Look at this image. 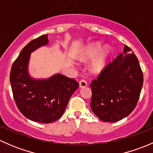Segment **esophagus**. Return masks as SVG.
Here are the masks:
<instances>
[{
	"label": "esophagus",
	"mask_w": 153,
	"mask_h": 153,
	"mask_svg": "<svg viewBox=\"0 0 153 153\" xmlns=\"http://www.w3.org/2000/svg\"><path fill=\"white\" fill-rule=\"evenodd\" d=\"M86 86H87V83H86L85 80H81V81H79V86L81 88L86 87Z\"/></svg>",
	"instance_id": "34e87169"
}]
</instances>
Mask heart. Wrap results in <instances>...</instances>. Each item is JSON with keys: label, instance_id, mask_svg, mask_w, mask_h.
<instances>
[{"label": "heart", "instance_id": "b5f03b06", "mask_svg": "<svg viewBox=\"0 0 153 153\" xmlns=\"http://www.w3.org/2000/svg\"><path fill=\"white\" fill-rule=\"evenodd\" d=\"M111 49L104 47L101 49L100 43H94L88 45L83 49L81 58L89 60L94 58L91 64V69L94 72H100L104 70L108 64V59L110 55Z\"/></svg>", "mask_w": 153, "mask_h": 153}]
</instances>
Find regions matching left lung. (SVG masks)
I'll list each match as a JSON object with an SVG mask.
<instances>
[{"label":"left lung","mask_w":153,"mask_h":153,"mask_svg":"<svg viewBox=\"0 0 153 153\" xmlns=\"http://www.w3.org/2000/svg\"><path fill=\"white\" fill-rule=\"evenodd\" d=\"M143 82L139 61L127 46L92 81L91 109L101 121L115 122L136 106Z\"/></svg>","instance_id":"obj_1"}]
</instances>
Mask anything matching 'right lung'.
Here are the masks:
<instances>
[{
  "instance_id": "right-lung-1",
  "label": "right lung",
  "mask_w": 153,
  "mask_h": 153,
  "mask_svg": "<svg viewBox=\"0 0 153 153\" xmlns=\"http://www.w3.org/2000/svg\"><path fill=\"white\" fill-rule=\"evenodd\" d=\"M49 44L48 35L32 40L21 50L12 64L10 84L16 105L27 118L35 122H55L65 111L68 101L79 84L75 79L57 73L44 79L31 77V53Z\"/></svg>"
}]
</instances>
